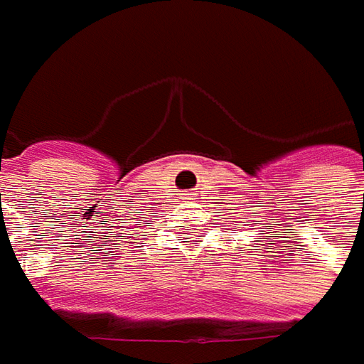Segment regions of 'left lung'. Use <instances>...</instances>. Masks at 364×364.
<instances>
[{"mask_svg":"<svg viewBox=\"0 0 364 364\" xmlns=\"http://www.w3.org/2000/svg\"><path fill=\"white\" fill-rule=\"evenodd\" d=\"M269 237H272V235H269ZM259 240H262V237H259Z\"/></svg>","mask_w":364,"mask_h":364,"instance_id":"left-lung-1","label":"left lung"}]
</instances>
